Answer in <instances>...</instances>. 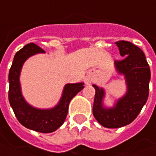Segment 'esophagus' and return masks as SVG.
<instances>
[{
  "label": "esophagus",
  "instance_id": "obj_1",
  "mask_svg": "<svg viewBox=\"0 0 156 156\" xmlns=\"http://www.w3.org/2000/svg\"><path fill=\"white\" fill-rule=\"evenodd\" d=\"M84 82L86 84H90V83H91V78L90 77V76H86L85 78H84Z\"/></svg>",
  "mask_w": 156,
  "mask_h": 156
}]
</instances>
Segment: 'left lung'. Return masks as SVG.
Segmentation results:
<instances>
[{"mask_svg": "<svg viewBox=\"0 0 156 156\" xmlns=\"http://www.w3.org/2000/svg\"><path fill=\"white\" fill-rule=\"evenodd\" d=\"M115 44L123 58L115 60V66L125 77L127 93L115 107L106 109L102 104L105 90L93 84L96 90L93 115L101 125L110 129L128 125L136 118L148 100L150 80V69L143 51L129 41H119Z\"/></svg>", "mask_w": 156, "mask_h": 156, "instance_id": "left-lung-1", "label": "left lung"}]
</instances>
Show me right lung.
Segmentation results:
<instances>
[{
    "instance_id": "1",
    "label": "right lung",
    "mask_w": 156,
    "mask_h": 156,
    "mask_svg": "<svg viewBox=\"0 0 156 156\" xmlns=\"http://www.w3.org/2000/svg\"><path fill=\"white\" fill-rule=\"evenodd\" d=\"M45 52L34 43L27 44L16 52L9 70L8 99L18 121L26 128L41 133H51L61 126L66 118L71 100L83 88V83H68L65 86L58 105L51 110H39L30 106L23 98L20 85V73L23 63L30 56Z\"/></svg>"
}]
</instances>
